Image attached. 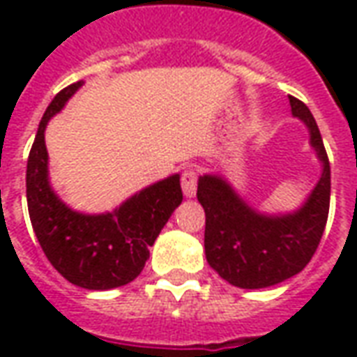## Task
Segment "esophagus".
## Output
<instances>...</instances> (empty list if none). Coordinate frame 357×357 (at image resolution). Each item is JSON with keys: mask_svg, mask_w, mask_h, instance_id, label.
Returning <instances> with one entry per match:
<instances>
[{"mask_svg": "<svg viewBox=\"0 0 357 357\" xmlns=\"http://www.w3.org/2000/svg\"><path fill=\"white\" fill-rule=\"evenodd\" d=\"M181 189L185 197H195L197 193V170L195 168H185L181 174Z\"/></svg>", "mask_w": 357, "mask_h": 357, "instance_id": "34e87169", "label": "esophagus"}]
</instances>
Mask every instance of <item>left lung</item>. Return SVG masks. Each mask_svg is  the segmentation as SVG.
Returning a JSON list of instances; mask_svg holds the SVG:
<instances>
[{"label":"left lung","mask_w":357,"mask_h":357,"mask_svg":"<svg viewBox=\"0 0 357 357\" xmlns=\"http://www.w3.org/2000/svg\"><path fill=\"white\" fill-rule=\"evenodd\" d=\"M292 114L310 130L321 178L296 212L269 216L250 208L220 176H201L197 199L206 214L204 252L210 268L239 289H264L296 275L317 250L329 216L331 166L312 112L289 95Z\"/></svg>","instance_id":"8db88e82"}]
</instances>
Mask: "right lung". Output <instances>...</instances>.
<instances>
[{"instance_id": "obj_1", "label": "right lung", "mask_w": 357, "mask_h": 357, "mask_svg": "<svg viewBox=\"0 0 357 357\" xmlns=\"http://www.w3.org/2000/svg\"><path fill=\"white\" fill-rule=\"evenodd\" d=\"M82 82L61 89L43 112L26 164L30 222L43 255L66 281L89 291L128 284L139 275L149 247L183 201L179 174L156 181L122 202L114 212L82 214L68 208L47 178L45 126L63 109Z\"/></svg>"}]
</instances>
